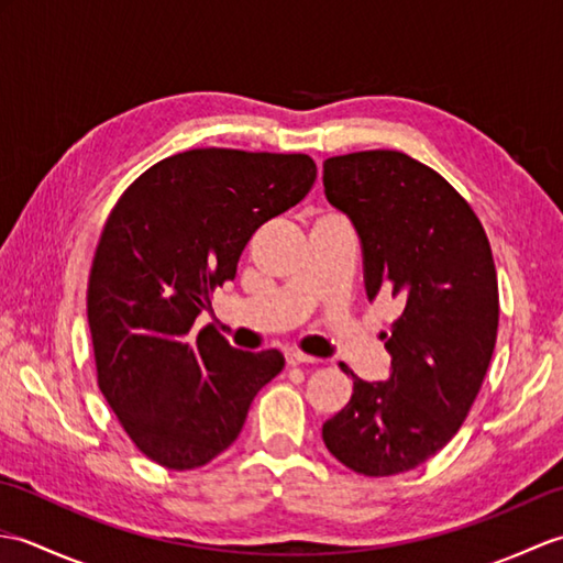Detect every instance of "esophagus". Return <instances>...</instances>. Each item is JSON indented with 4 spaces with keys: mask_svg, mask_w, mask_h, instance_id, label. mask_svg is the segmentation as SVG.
Here are the masks:
<instances>
[{
    "mask_svg": "<svg viewBox=\"0 0 563 563\" xmlns=\"http://www.w3.org/2000/svg\"><path fill=\"white\" fill-rule=\"evenodd\" d=\"M285 363H288L290 367H295V365H314L317 357L297 353V351H288V353H285Z\"/></svg>",
    "mask_w": 563,
    "mask_h": 563,
    "instance_id": "34e87169",
    "label": "esophagus"
}]
</instances>
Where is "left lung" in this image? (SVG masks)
I'll return each instance as SVG.
<instances>
[{"mask_svg":"<svg viewBox=\"0 0 563 563\" xmlns=\"http://www.w3.org/2000/svg\"><path fill=\"white\" fill-rule=\"evenodd\" d=\"M324 194L363 244L369 300L397 297L385 333L391 375L353 377V397L321 428L329 452L365 476H391L448 445L492 363L498 280L484 227L457 190L397 150L324 162Z\"/></svg>","mask_w":563,"mask_h":563,"instance_id":"obj_1","label":"left lung"}]
</instances>
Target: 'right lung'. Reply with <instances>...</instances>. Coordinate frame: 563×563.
I'll return each instance as SVG.
<instances>
[{"label": "right lung", "mask_w": 563, "mask_h": 563, "mask_svg": "<svg viewBox=\"0 0 563 563\" xmlns=\"http://www.w3.org/2000/svg\"><path fill=\"white\" fill-rule=\"evenodd\" d=\"M314 178L307 154L206 147L150 166L118 198L93 254L87 317L99 389L152 462L184 472L218 457L283 369L278 351L232 349L194 321L234 280L251 234Z\"/></svg>", "instance_id": "add662e5"}]
</instances>
